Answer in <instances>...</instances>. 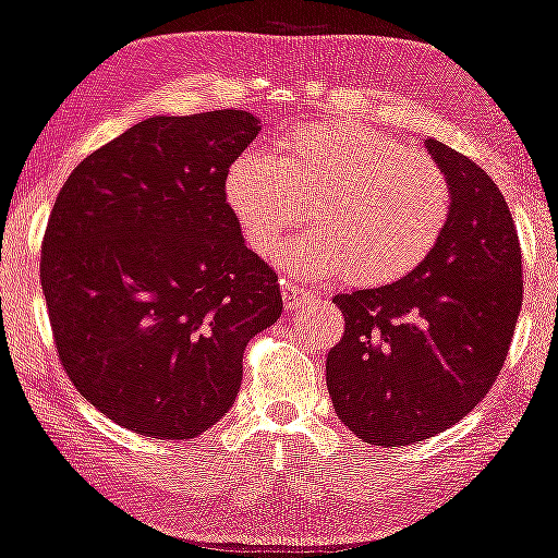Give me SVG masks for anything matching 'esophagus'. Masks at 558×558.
Wrapping results in <instances>:
<instances>
[{
  "instance_id": "1",
  "label": "esophagus",
  "mask_w": 558,
  "mask_h": 558,
  "mask_svg": "<svg viewBox=\"0 0 558 558\" xmlns=\"http://www.w3.org/2000/svg\"><path fill=\"white\" fill-rule=\"evenodd\" d=\"M308 301H314V296L306 291V288H299V286H293V283H286L283 286V304H286V308H301V306H306Z\"/></svg>"
}]
</instances>
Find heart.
<instances>
[{
    "instance_id": "b5f03b06",
    "label": "heart",
    "mask_w": 558,
    "mask_h": 558,
    "mask_svg": "<svg viewBox=\"0 0 558 558\" xmlns=\"http://www.w3.org/2000/svg\"><path fill=\"white\" fill-rule=\"evenodd\" d=\"M223 197L246 244L272 259L308 203L312 233L286 254L291 272L377 288L411 275L449 220V181L432 158L355 122H314L231 160Z\"/></svg>"
}]
</instances>
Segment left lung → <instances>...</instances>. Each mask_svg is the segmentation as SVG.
Wrapping results in <instances>:
<instances>
[{
	"label": "left lung",
	"instance_id": "8db88e82",
	"mask_svg": "<svg viewBox=\"0 0 558 558\" xmlns=\"http://www.w3.org/2000/svg\"><path fill=\"white\" fill-rule=\"evenodd\" d=\"M449 181L436 250L405 278L338 293L345 332L327 353L335 413L377 447L465 418L499 377L522 308V252L505 194L462 153L426 140Z\"/></svg>",
	"mask_w": 558,
	"mask_h": 558
}]
</instances>
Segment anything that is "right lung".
<instances>
[{
  "instance_id": "obj_1",
  "label": "right lung",
  "mask_w": 558,
  "mask_h": 558,
  "mask_svg": "<svg viewBox=\"0 0 558 558\" xmlns=\"http://www.w3.org/2000/svg\"><path fill=\"white\" fill-rule=\"evenodd\" d=\"M250 111L153 117L80 160L41 244L66 377L113 424L194 439L236 400L244 351L283 312L223 197Z\"/></svg>"
}]
</instances>
